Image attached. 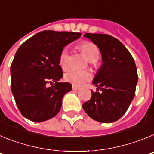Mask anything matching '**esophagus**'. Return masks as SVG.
Masks as SVG:
<instances>
[{
    "label": "esophagus",
    "mask_w": 154,
    "mask_h": 154,
    "mask_svg": "<svg viewBox=\"0 0 154 154\" xmlns=\"http://www.w3.org/2000/svg\"><path fill=\"white\" fill-rule=\"evenodd\" d=\"M72 90L78 91V90H79V88L77 86H75V85H72Z\"/></svg>",
    "instance_id": "1"
}]
</instances>
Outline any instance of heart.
<instances>
[{
    "label": "heart",
    "instance_id": "heart-1",
    "mask_svg": "<svg viewBox=\"0 0 154 154\" xmlns=\"http://www.w3.org/2000/svg\"><path fill=\"white\" fill-rule=\"evenodd\" d=\"M79 48L89 62H95L99 57V50L95 44L90 42H82L79 45ZM68 51L64 48L61 52L58 58L59 65L62 69H66L68 67ZM92 79V75L88 72H79L70 70L64 75V79L72 83L75 86H81Z\"/></svg>",
    "mask_w": 154,
    "mask_h": 154
}]
</instances>
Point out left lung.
<instances>
[{
    "label": "left lung",
    "instance_id": "obj_1",
    "mask_svg": "<svg viewBox=\"0 0 154 154\" xmlns=\"http://www.w3.org/2000/svg\"><path fill=\"white\" fill-rule=\"evenodd\" d=\"M96 45L103 65L93 79L97 92L82 105L87 115L100 123H112L126 112L136 92L138 75L133 56L118 39L104 34L86 33Z\"/></svg>",
    "mask_w": 154,
    "mask_h": 154
}]
</instances>
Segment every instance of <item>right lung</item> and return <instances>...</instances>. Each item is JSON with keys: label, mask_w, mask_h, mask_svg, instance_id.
Instances as JSON below:
<instances>
[{"label": "right lung", "mask_w": 154, "mask_h": 154, "mask_svg": "<svg viewBox=\"0 0 154 154\" xmlns=\"http://www.w3.org/2000/svg\"><path fill=\"white\" fill-rule=\"evenodd\" d=\"M80 36L75 32L43 31L19 47L11 66V92L24 117L38 123L60 111L62 98L72 85L58 82L63 76L58 58L63 48Z\"/></svg>", "instance_id": "right-lung-1"}]
</instances>
